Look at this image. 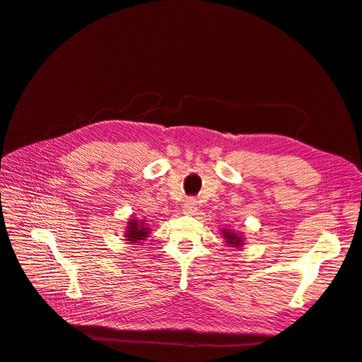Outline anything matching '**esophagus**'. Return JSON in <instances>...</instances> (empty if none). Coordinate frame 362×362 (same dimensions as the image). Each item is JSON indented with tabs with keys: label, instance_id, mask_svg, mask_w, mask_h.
<instances>
[{
	"label": "esophagus",
	"instance_id": "34e87169",
	"mask_svg": "<svg viewBox=\"0 0 362 362\" xmlns=\"http://www.w3.org/2000/svg\"><path fill=\"white\" fill-rule=\"evenodd\" d=\"M184 211H185V214L194 215V214H196V211H197V200H196V199H193V197L187 199V200H185V203H184Z\"/></svg>",
	"mask_w": 362,
	"mask_h": 362
}]
</instances>
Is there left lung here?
<instances>
[{
    "instance_id": "obj_1",
    "label": "left lung",
    "mask_w": 362,
    "mask_h": 362,
    "mask_svg": "<svg viewBox=\"0 0 362 362\" xmlns=\"http://www.w3.org/2000/svg\"><path fill=\"white\" fill-rule=\"evenodd\" d=\"M223 238H226V243L231 245L233 247H240L243 245V238L240 237L238 234L230 233L228 230H223Z\"/></svg>"
}]
</instances>
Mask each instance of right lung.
<instances>
[{"instance_id": "right-lung-1", "label": "right lung", "mask_w": 362, "mask_h": 362, "mask_svg": "<svg viewBox=\"0 0 362 362\" xmlns=\"http://www.w3.org/2000/svg\"><path fill=\"white\" fill-rule=\"evenodd\" d=\"M148 230L144 226V221H136V219H131L129 226L127 228V240L129 243H136L139 240H146V237L148 235Z\"/></svg>"}]
</instances>
